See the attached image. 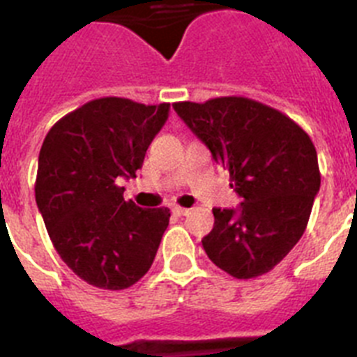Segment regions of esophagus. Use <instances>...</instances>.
Returning a JSON list of instances; mask_svg holds the SVG:
<instances>
[{"label":"esophagus","mask_w":357,"mask_h":357,"mask_svg":"<svg viewBox=\"0 0 357 357\" xmlns=\"http://www.w3.org/2000/svg\"><path fill=\"white\" fill-rule=\"evenodd\" d=\"M172 211L173 214H176V216H188V214L191 213V209H188V207H181V206H173Z\"/></svg>","instance_id":"1"}]
</instances>
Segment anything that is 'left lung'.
I'll return each mask as SVG.
<instances>
[{"label":"left lung","instance_id":"1","mask_svg":"<svg viewBox=\"0 0 357 357\" xmlns=\"http://www.w3.org/2000/svg\"><path fill=\"white\" fill-rule=\"evenodd\" d=\"M230 173L238 209H213L202 239L209 259L236 279L268 273L304 234L320 189L317 148L307 132L280 110L245 96L173 103Z\"/></svg>","mask_w":357,"mask_h":357}]
</instances>
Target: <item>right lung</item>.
<instances>
[{
  "label": "right lung",
  "mask_w": 357,
  "mask_h": 357,
  "mask_svg": "<svg viewBox=\"0 0 357 357\" xmlns=\"http://www.w3.org/2000/svg\"><path fill=\"white\" fill-rule=\"evenodd\" d=\"M169 103L98 98L50 128L40 146L36 202L61 259L87 284L125 289L155 259L168 207L141 209L123 198L121 176L143 166Z\"/></svg>",
  "instance_id": "obj_1"
}]
</instances>
